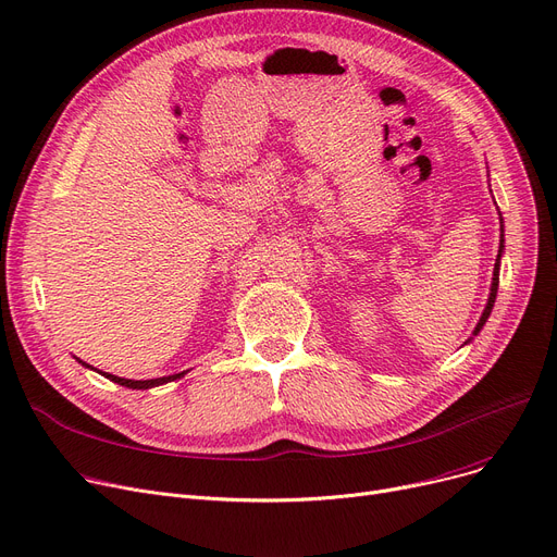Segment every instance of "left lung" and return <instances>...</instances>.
Segmentation results:
<instances>
[{
  "instance_id": "1",
  "label": "left lung",
  "mask_w": 557,
  "mask_h": 557,
  "mask_svg": "<svg viewBox=\"0 0 557 557\" xmlns=\"http://www.w3.org/2000/svg\"><path fill=\"white\" fill-rule=\"evenodd\" d=\"M502 250H504V239H502V246H499V257H502ZM499 257H496V263H494V277H492V288H490V300H487V305H485V311H483V315H481V320H479V325H476L474 334H479V332L483 330L485 320H487V315H490V311H492V307H494V300H496V286H499Z\"/></svg>"
}]
</instances>
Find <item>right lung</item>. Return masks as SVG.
Segmentation results:
<instances>
[{
	"instance_id": "add662e5",
	"label": "right lung",
	"mask_w": 557,
	"mask_h": 557,
	"mask_svg": "<svg viewBox=\"0 0 557 557\" xmlns=\"http://www.w3.org/2000/svg\"><path fill=\"white\" fill-rule=\"evenodd\" d=\"M83 363V361H81ZM83 366H87V363H83ZM90 368V366H87ZM110 382H114V384H120V386H126V388H137V391H141V388H153V386H160V384H166V382H173V379H181L185 372H178V374H169V376H160V379H146V382H135V379H122V376H114V374H108V372H103Z\"/></svg>"
}]
</instances>
